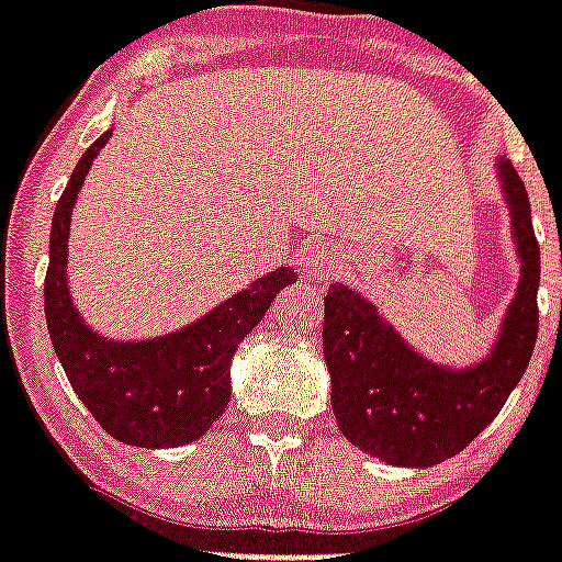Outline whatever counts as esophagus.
I'll list each match as a JSON object with an SVG mask.
<instances>
[{
    "instance_id": "34e87169",
    "label": "esophagus",
    "mask_w": 562,
    "mask_h": 562,
    "mask_svg": "<svg viewBox=\"0 0 562 562\" xmlns=\"http://www.w3.org/2000/svg\"><path fill=\"white\" fill-rule=\"evenodd\" d=\"M303 271L308 280L314 282H326L331 273L337 271V259L331 257V250L326 248H308L305 250V257H303Z\"/></svg>"
}]
</instances>
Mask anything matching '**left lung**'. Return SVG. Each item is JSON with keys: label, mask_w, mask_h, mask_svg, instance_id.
Here are the masks:
<instances>
[{"label": "left lung", "mask_w": 562, "mask_h": 562, "mask_svg": "<svg viewBox=\"0 0 562 562\" xmlns=\"http://www.w3.org/2000/svg\"><path fill=\"white\" fill-rule=\"evenodd\" d=\"M505 202L517 239L522 277L496 337L494 352L468 369H447L422 358L404 337L344 282L328 285L323 358L331 375L337 427L363 453L404 468H432L494 422L537 344L540 245L522 178L499 158Z\"/></svg>", "instance_id": "8db88e82"}]
</instances>
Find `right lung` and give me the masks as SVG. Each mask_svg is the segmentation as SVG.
<instances>
[{"mask_svg":"<svg viewBox=\"0 0 562 562\" xmlns=\"http://www.w3.org/2000/svg\"><path fill=\"white\" fill-rule=\"evenodd\" d=\"M109 138L112 130L86 149L54 210L45 323L68 384L112 439L132 447H181L204 436L222 418L231 401V358L236 346L266 317L280 289L294 282V271L277 268L259 277L170 335L138 344L100 337L71 303L66 266L77 193Z\"/></svg>","mask_w":562,"mask_h":562,"instance_id":"add662e5","label":"right lung"}]
</instances>
